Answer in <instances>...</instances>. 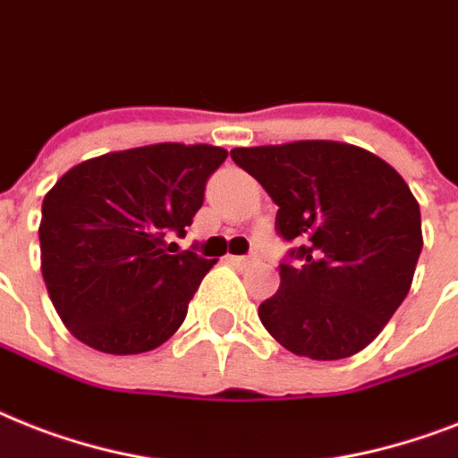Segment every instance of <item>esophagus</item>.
<instances>
[{"label":"esophagus","instance_id":"esophagus-1","mask_svg":"<svg viewBox=\"0 0 458 458\" xmlns=\"http://www.w3.org/2000/svg\"><path fill=\"white\" fill-rule=\"evenodd\" d=\"M230 261L235 263V266H240V267H247V266H251L256 259H254V256H230Z\"/></svg>","mask_w":458,"mask_h":458}]
</instances>
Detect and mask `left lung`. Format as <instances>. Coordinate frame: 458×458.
<instances>
[{
    "label": "left lung",
    "mask_w": 458,
    "mask_h": 458,
    "mask_svg": "<svg viewBox=\"0 0 458 458\" xmlns=\"http://www.w3.org/2000/svg\"><path fill=\"white\" fill-rule=\"evenodd\" d=\"M230 157L273 197L275 230L296 244L277 293L259 306L267 334L310 360L367 348L410 292L421 254L410 185L381 157L336 140L235 148Z\"/></svg>",
    "instance_id": "obj_1"
}]
</instances>
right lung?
<instances>
[{"instance_id": "1", "label": "right lung", "mask_w": 458, "mask_h": 458, "mask_svg": "<svg viewBox=\"0 0 458 458\" xmlns=\"http://www.w3.org/2000/svg\"><path fill=\"white\" fill-rule=\"evenodd\" d=\"M225 157L216 145L183 143L107 152L72 166L47 192L42 275L74 338L136 355L176 334L216 259L166 254L165 237H185Z\"/></svg>"}]
</instances>
